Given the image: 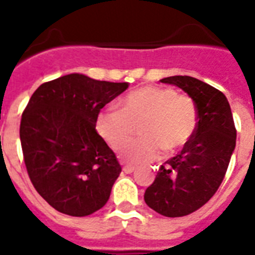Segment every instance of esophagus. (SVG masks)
Instances as JSON below:
<instances>
[{"label": "esophagus", "instance_id": "esophagus-1", "mask_svg": "<svg viewBox=\"0 0 255 255\" xmlns=\"http://www.w3.org/2000/svg\"><path fill=\"white\" fill-rule=\"evenodd\" d=\"M123 170L126 173H132V172L135 170V167H132V165H126V167L123 168Z\"/></svg>", "mask_w": 255, "mask_h": 255}]
</instances>
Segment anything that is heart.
Listing matches in <instances>:
<instances>
[{"label": "heart", "instance_id": "heart-1", "mask_svg": "<svg viewBox=\"0 0 255 255\" xmlns=\"http://www.w3.org/2000/svg\"><path fill=\"white\" fill-rule=\"evenodd\" d=\"M140 124L143 138L122 151L124 161L149 164L163 151L176 152L185 145L197 127V108L188 95L172 87L148 85L128 92L120 100V110L106 108L96 118V129L114 149H120Z\"/></svg>", "mask_w": 255, "mask_h": 255}]
</instances>
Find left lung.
<instances>
[{
	"label": "left lung",
	"instance_id": "left-lung-1",
	"mask_svg": "<svg viewBox=\"0 0 255 255\" xmlns=\"http://www.w3.org/2000/svg\"><path fill=\"white\" fill-rule=\"evenodd\" d=\"M182 88L197 108V127L182 151L159 168L144 193L151 209L184 217L204 206L221 185L236 148L237 131L229 102L220 90L192 77L161 79Z\"/></svg>",
	"mask_w": 255,
	"mask_h": 255
}]
</instances>
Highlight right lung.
<instances>
[{
  "instance_id": "right-lung-1",
  "label": "right lung",
  "mask_w": 255,
  "mask_h": 255,
  "mask_svg": "<svg viewBox=\"0 0 255 255\" xmlns=\"http://www.w3.org/2000/svg\"><path fill=\"white\" fill-rule=\"evenodd\" d=\"M127 88L69 74L30 98L19 127L23 161L35 190L58 212L85 217L108 201L122 167L96 132V118Z\"/></svg>"
}]
</instances>
